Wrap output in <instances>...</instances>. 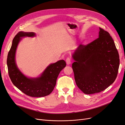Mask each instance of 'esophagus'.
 Instances as JSON below:
<instances>
[{
    "label": "esophagus",
    "mask_w": 125,
    "mask_h": 125,
    "mask_svg": "<svg viewBox=\"0 0 125 125\" xmlns=\"http://www.w3.org/2000/svg\"><path fill=\"white\" fill-rule=\"evenodd\" d=\"M66 62L67 65H69L71 63V58L70 57H67L66 59Z\"/></svg>",
    "instance_id": "obj_1"
}]
</instances>
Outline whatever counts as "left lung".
<instances>
[{
    "label": "left lung",
    "mask_w": 125,
    "mask_h": 125,
    "mask_svg": "<svg viewBox=\"0 0 125 125\" xmlns=\"http://www.w3.org/2000/svg\"><path fill=\"white\" fill-rule=\"evenodd\" d=\"M73 57L76 83L84 94L103 91L116 79L119 57L108 32L99 27V38L87 45L80 44Z\"/></svg>",
    "instance_id": "left-lung-1"
}]
</instances>
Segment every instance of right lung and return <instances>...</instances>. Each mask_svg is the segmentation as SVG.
<instances>
[{
    "instance_id": "obj_1",
    "label": "right lung",
    "mask_w": 125,
    "mask_h": 125,
    "mask_svg": "<svg viewBox=\"0 0 125 125\" xmlns=\"http://www.w3.org/2000/svg\"><path fill=\"white\" fill-rule=\"evenodd\" d=\"M35 35L34 32H18L13 40L7 63L9 75L13 84L28 96L41 97L47 96L52 92L59 73L66 66V64L63 60L51 64L39 78H29L23 75L15 63V55L17 46L22 37H31Z\"/></svg>"
}]
</instances>
